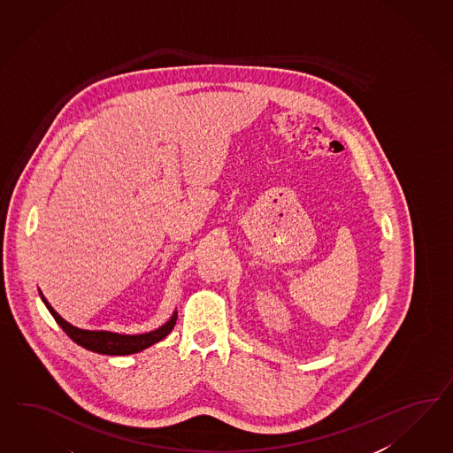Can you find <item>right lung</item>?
Here are the masks:
<instances>
[{"label":"right lung","mask_w":453,"mask_h":453,"mask_svg":"<svg viewBox=\"0 0 453 453\" xmlns=\"http://www.w3.org/2000/svg\"><path fill=\"white\" fill-rule=\"evenodd\" d=\"M39 295H41L44 305L48 306L50 315L58 321V325L61 326L62 330L65 331V334L73 342H77L79 346L86 348L88 351L98 353V355L125 356L140 353V351L150 348L151 344L166 338L174 328L176 319H178V313L174 311L172 319H168L163 326H159L158 330L142 333V334H120V333H111V331L81 330V328L73 326L71 323H67L65 319H61L59 313L44 298V295L41 294V290H39Z\"/></svg>","instance_id":"add662e5"}]
</instances>
